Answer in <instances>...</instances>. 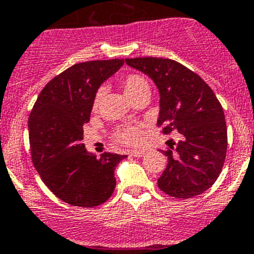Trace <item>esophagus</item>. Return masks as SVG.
<instances>
[{
	"instance_id": "esophagus-1",
	"label": "esophagus",
	"mask_w": 254,
	"mask_h": 254,
	"mask_svg": "<svg viewBox=\"0 0 254 254\" xmlns=\"http://www.w3.org/2000/svg\"><path fill=\"white\" fill-rule=\"evenodd\" d=\"M145 150H132L130 151V155L134 156V157H141V156L145 155Z\"/></svg>"
}]
</instances>
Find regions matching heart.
<instances>
[{
  "mask_svg": "<svg viewBox=\"0 0 254 254\" xmlns=\"http://www.w3.org/2000/svg\"><path fill=\"white\" fill-rule=\"evenodd\" d=\"M120 84L124 91L125 96L132 101L136 96L143 92H150V82L146 77L139 73H129L120 79ZM103 89H98L94 94L93 108H98L103 98ZM142 137V130L140 125H127L123 127L115 132V139L125 145H137Z\"/></svg>",
  "mask_w": 254,
  "mask_h": 254,
  "instance_id": "obj_1",
  "label": "heart"
}]
</instances>
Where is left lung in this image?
<instances>
[{"mask_svg":"<svg viewBox=\"0 0 254 254\" xmlns=\"http://www.w3.org/2000/svg\"><path fill=\"white\" fill-rule=\"evenodd\" d=\"M131 67L152 78L160 91L157 125L163 134H181L178 142L162 151L167 167L158 188L167 195L188 199L216 182L227 151L224 109L200 76L171 59H125ZM168 142V141H167Z\"/></svg>","mask_w":254,"mask_h":254,"instance_id":"left-lung-1","label":"left lung"}]
</instances>
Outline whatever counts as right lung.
Masks as SVG:
<instances>
[{"mask_svg": "<svg viewBox=\"0 0 254 254\" xmlns=\"http://www.w3.org/2000/svg\"><path fill=\"white\" fill-rule=\"evenodd\" d=\"M124 60L76 64L55 76L38 96L28 120L32 161L45 186L65 203L93 207L114 191L115 167L127 155L84 148L83 125L89 122L94 94Z\"/></svg>", "mask_w": 254, "mask_h": 254, "instance_id": "1", "label": "right lung"}]
</instances>
